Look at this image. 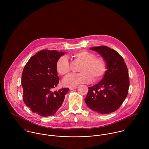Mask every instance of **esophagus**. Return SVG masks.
I'll list each match as a JSON object with an SVG mask.
<instances>
[{
	"mask_svg": "<svg viewBox=\"0 0 149 149\" xmlns=\"http://www.w3.org/2000/svg\"><path fill=\"white\" fill-rule=\"evenodd\" d=\"M77 88L76 86H73V87H69V89L70 90H73V89H76Z\"/></svg>",
	"mask_w": 149,
	"mask_h": 149,
	"instance_id": "obj_1",
	"label": "esophagus"
}]
</instances>
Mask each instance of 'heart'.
<instances>
[{
	"instance_id": "b5f03b06",
	"label": "heart",
	"mask_w": 149,
	"mask_h": 149,
	"mask_svg": "<svg viewBox=\"0 0 149 149\" xmlns=\"http://www.w3.org/2000/svg\"><path fill=\"white\" fill-rule=\"evenodd\" d=\"M72 57L76 61L83 63L79 74H72L64 80L63 83L67 86H74L83 83H90L100 80L107 70L106 61L102 58L95 57V55L91 52L81 50L72 54ZM58 73L65 76L70 72V65L68 58L63 56L56 63Z\"/></svg>"
}]
</instances>
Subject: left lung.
<instances>
[{"label":"left lung","mask_w":149,"mask_h":149,"mask_svg":"<svg viewBox=\"0 0 149 149\" xmlns=\"http://www.w3.org/2000/svg\"><path fill=\"white\" fill-rule=\"evenodd\" d=\"M103 58L107 70L102 80L88 87L86 104L99 113L108 114L116 111L127 96L130 85L127 66L123 57L106 46L91 47Z\"/></svg>","instance_id":"obj_1"}]
</instances>
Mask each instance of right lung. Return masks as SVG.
Masks as SVG:
<instances>
[{"label":"right lung","instance_id":"add662e5","mask_svg":"<svg viewBox=\"0 0 149 149\" xmlns=\"http://www.w3.org/2000/svg\"><path fill=\"white\" fill-rule=\"evenodd\" d=\"M65 53L42 50L32 56L24 67L22 76L23 99L30 110L39 115H53L64 102L69 88L53 91L59 83L56 63Z\"/></svg>","mask_w":149,"mask_h":149}]
</instances>
